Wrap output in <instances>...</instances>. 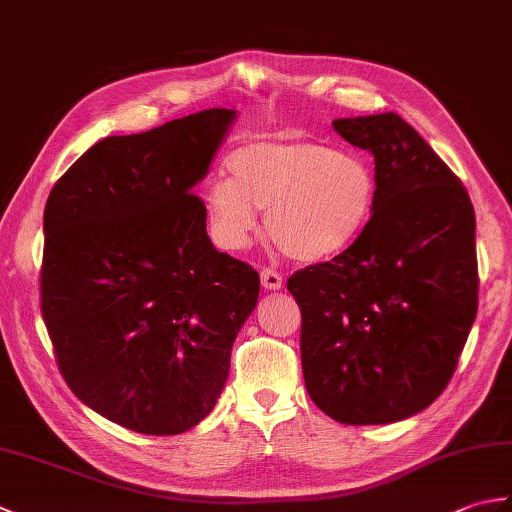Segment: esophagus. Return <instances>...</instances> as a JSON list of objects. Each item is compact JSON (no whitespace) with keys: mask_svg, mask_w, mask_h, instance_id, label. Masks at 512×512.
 <instances>
[{"mask_svg":"<svg viewBox=\"0 0 512 512\" xmlns=\"http://www.w3.org/2000/svg\"><path fill=\"white\" fill-rule=\"evenodd\" d=\"M259 277H262V286L266 290H279L281 286H284V279H281V275L273 268H264L262 273H259Z\"/></svg>","mask_w":512,"mask_h":512,"instance_id":"esophagus-1","label":"esophagus"}]
</instances>
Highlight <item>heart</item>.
Segmentation results:
<instances>
[{
  "mask_svg": "<svg viewBox=\"0 0 512 512\" xmlns=\"http://www.w3.org/2000/svg\"><path fill=\"white\" fill-rule=\"evenodd\" d=\"M228 180L211 182L206 213L224 248L248 246L257 209L266 231L295 262L314 264L350 248L372 220L378 182L372 165L328 143L259 138L233 149Z\"/></svg>",
  "mask_w": 512,
  "mask_h": 512,
  "instance_id": "b5f03b06",
  "label": "heart"
}]
</instances>
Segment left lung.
I'll list each match as a JSON object with an SVG mask.
<instances>
[{
  "label": "left lung",
  "instance_id": "obj_1",
  "mask_svg": "<svg viewBox=\"0 0 512 512\" xmlns=\"http://www.w3.org/2000/svg\"><path fill=\"white\" fill-rule=\"evenodd\" d=\"M332 127L376 162L378 200L356 242L297 270L308 394L343 424L427 409L451 380L477 314L475 213L460 178L394 112Z\"/></svg>",
  "mask_w": 512,
  "mask_h": 512
}]
</instances>
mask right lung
Here are the masks:
<instances>
[{
	"instance_id": "add662e5",
	"label": "right lung",
	"mask_w": 512,
	"mask_h": 512,
	"mask_svg": "<svg viewBox=\"0 0 512 512\" xmlns=\"http://www.w3.org/2000/svg\"><path fill=\"white\" fill-rule=\"evenodd\" d=\"M235 110L213 107L107 136L54 184L43 211L41 314L65 383L147 436L213 411L257 270L220 253L193 193Z\"/></svg>"
}]
</instances>
